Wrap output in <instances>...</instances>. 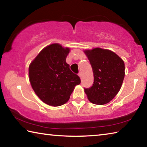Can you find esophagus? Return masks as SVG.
<instances>
[{"mask_svg": "<svg viewBox=\"0 0 147 147\" xmlns=\"http://www.w3.org/2000/svg\"><path fill=\"white\" fill-rule=\"evenodd\" d=\"M78 76H79L80 77V78L82 77V73H81V72H79V73H78Z\"/></svg>", "mask_w": 147, "mask_h": 147, "instance_id": "1", "label": "esophagus"}]
</instances>
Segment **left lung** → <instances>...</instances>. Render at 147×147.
Segmentation results:
<instances>
[{
  "mask_svg": "<svg viewBox=\"0 0 147 147\" xmlns=\"http://www.w3.org/2000/svg\"><path fill=\"white\" fill-rule=\"evenodd\" d=\"M84 53L88 56L94 74L92 86L84 88L89 100L103 105L115 97L124 78V63L113 52L96 48Z\"/></svg>",
  "mask_w": 147,
  "mask_h": 147,
  "instance_id": "left-lung-1",
  "label": "left lung"
}]
</instances>
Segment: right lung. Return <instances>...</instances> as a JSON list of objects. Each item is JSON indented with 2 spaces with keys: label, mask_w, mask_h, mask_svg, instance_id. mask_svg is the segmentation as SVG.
<instances>
[{
  "label": "right lung",
  "mask_w": 147,
  "mask_h": 147,
  "mask_svg": "<svg viewBox=\"0 0 147 147\" xmlns=\"http://www.w3.org/2000/svg\"><path fill=\"white\" fill-rule=\"evenodd\" d=\"M69 48L58 43L45 47L29 66L32 89L38 97L49 106H59L69 100L80 78L66 63Z\"/></svg>",
  "instance_id": "obj_1"
}]
</instances>
